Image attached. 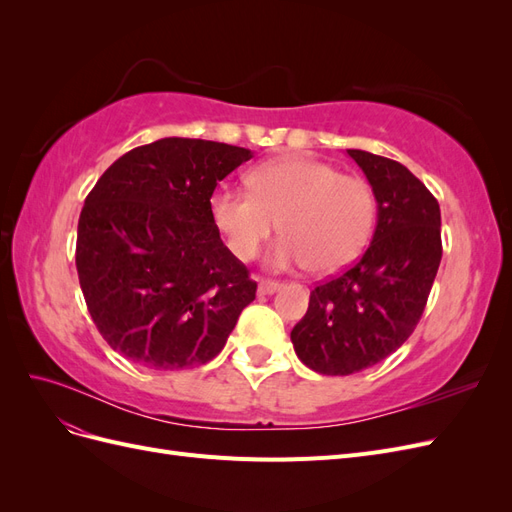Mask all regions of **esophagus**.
<instances>
[{"label": "esophagus", "mask_w": 512, "mask_h": 512, "mask_svg": "<svg viewBox=\"0 0 512 512\" xmlns=\"http://www.w3.org/2000/svg\"><path fill=\"white\" fill-rule=\"evenodd\" d=\"M280 288H282V284L275 282V280H260L258 282V294H273Z\"/></svg>", "instance_id": "34e87169"}]
</instances>
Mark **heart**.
<instances>
[{
  "label": "heart",
  "instance_id": "obj_1",
  "mask_svg": "<svg viewBox=\"0 0 512 512\" xmlns=\"http://www.w3.org/2000/svg\"><path fill=\"white\" fill-rule=\"evenodd\" d=\"M247 185L250 192L218 188L209 198L211 222L239 260H252L280 222L286 235L269 254L271 267L333 273L356 260L374 230L371 185L327 162L271 160L250 170Z\"/></svg>",
  "mask_w": 512,
  "mask_h": 512
}]
</instances>
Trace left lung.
I'll return each mask as SVG.
<instances>
[{
	"instance_id": "obj_1",
	"label": "left lung",
	"mask_w": 512,
	"mask_h": 512,
	"mask_svg": "<svg viewBox=\"0 0 512 512\" xmlns=\"http://www.w3.org/2000/svg\"><path fill=\"white\" fill-rule=\"evenodd\" d=\"M378 203L365 254L309 294L290 333L294 352L324 376H350L393 354L416 329L442 260L440 205L410 170L348 149Z\"/></svg>"
}]
</instances>
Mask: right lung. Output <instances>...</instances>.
Returning a JSON list of instances; mask_svg holds the SVG:
<instances>
[{"label":"right lung","mask_w":512,"mask_h":512,"mask_svg":"<svg viewBox=\"0 0 512 512\" xmlns=\"http://www.w3.org/2000/svg\"><path fill=\"white\" fill-rule=\"evenodd\" d=\"M254 156L200 138H160L104 170L85 198L76 271L100 335L147 369L209 363L256 282L209 215L218 181Z\"/></svg>","instance_id":"add662e5"}]
</instances>
